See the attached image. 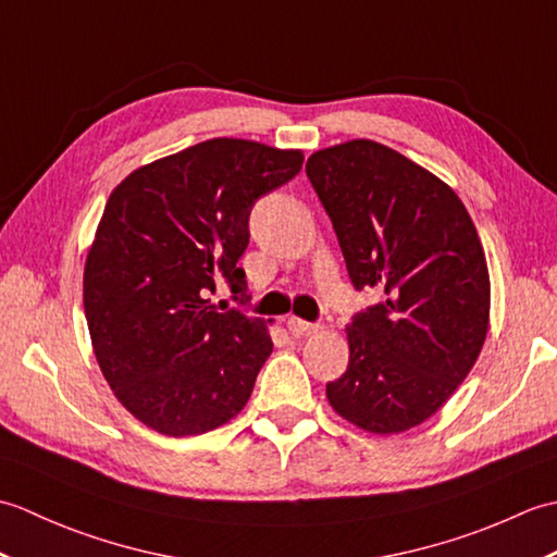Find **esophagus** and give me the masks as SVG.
I'll use <instances>...</instances> for the list:
<instances>
[{
	"label": "esophagus",
	"instance_id": "1",
	"mask_svg": "<svg viewBox=\"0 0 557 557\" xmlns=\"http://www.w3.org/2000/svg\"><path fill=\"white\" fill-rule=\"evenodd\" d=\"M287 330H289L292 335H297V337H309V335H315L321 327L309 323V321H301V318H289Z\"/></svg>",
	"mask_w": 557,
	"mask_h": 557
}]
</instances>
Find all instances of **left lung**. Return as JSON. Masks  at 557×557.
Instances as JSON below:
<instances>
[{
    "mask_svg": "<svg viewBox=\"0 0 557 557\" xmlns=\"http://www.w3.org/2000/svg\"><path fill=\"white\" fill-rule=\"evenodd\" d=\"M354 287L383 304L347 325V373L327 383L342 419L375 435L431 419L486 342L491 277L459 196L401 152L354 138L306 162Z\"/></svg>",
    "mask_w": 557,
    "mask_h": 557,
    "instance_id": "1",
    "label": "left lung"
}]
</instances>
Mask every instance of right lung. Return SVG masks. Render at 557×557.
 I'll return each instance as SVG.
<instances>
[{"mask_svg": "<svg viewBox=\"0 0 557 557\" xmlns=\"http://www.w3.org/2000/svg\"><path fill=\"white\" fill-rule=\"evenodd\" d=\"M301 164V150L210 138L110 194L83 268V309L104 381L148 429L200 435L246 407L272 354L270 325L208 297L220 280L246 289L248 212Z\"/></svg>", "mask_w": 557, "mask_h": 557, "instance_id": "add662e5", "label": "right lung"}]
</instances>
